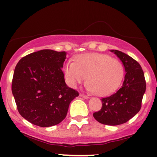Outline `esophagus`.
I'll use <instances>...</instances> for the list:
<instances>
[{"label": "esophagus", "mask_w": 157, "mask_h": 157, "mask_svg": "<svg viewBox=\"0 0 157 157\" xmlns=\"http://www.w3.org/2000/svg\"><path fill=\"white\" fill-rule=\"evenodd\" d=\"M80 96L83 97V98H85V99H89V96H87V95H85V94H80Z\"/></svg>", "instance_id": "obj_1"}]
</instances>
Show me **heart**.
Wrapping results in <instances>:
<instances>
[{
	"label": "heart",
	"mask_w": 157,
	"mask_h": 157,
	"mask_svg": "<svg viewBox=\"0 0 157 157\" xmlns=\"http://www.w3.org/2000/svg\"><path fill=\"white\" fill-rule=\"evenodd\" d=\"M64 71L73 87L83 83L88 77V90L102 97L114 93L125 75L121 61L101 53L78 55L75 62L69 60L65 64Z\"/></svg>",
	"instance_id": "1"
}]
</instances>
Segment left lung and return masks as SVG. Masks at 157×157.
Masks as SVG:
<instances>
[{"mask_svg": "<svg viewBox=\"0 0 157 157\" xmlns=\"http://www.w3.org/2000/svg\"><path fill=\"white\" fill-rule=\"evenodd\" d=\"M124 65L125 76L122 87L117 92L101 99V109L93 113L97 121L104 125L125 123L137 113L146 89V82L140 63L129 55L118 50H111Z\"/></svg>", "mask_w": 157, "mask_h": 157, "instance_id": "8db88e82", "label": "left lung"}]
</instances>
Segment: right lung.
<instances>
[{
	"label": "right lung",
	"instance_id": "1",
	"mask_svg": "<svg viewBox=\"0 0 157 157\" xmlns=\"http://www.w3.org/2000/svg\"><path fill=\"white\" fill-rule=\"evenodd\" d=\"M66 52L44 49L21 58L16 65L12 91L17 111L40 127L57 125L66 118L78 91L65 82L62 68Z\"/></svg>",
	"mask_w": 157,
	"mask_h": 157
}]
</instances>
